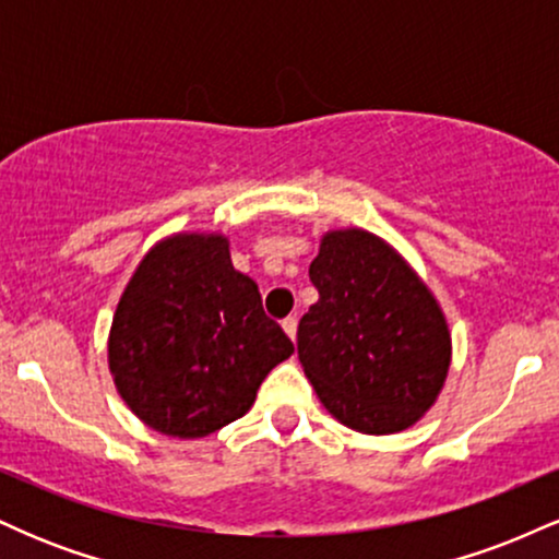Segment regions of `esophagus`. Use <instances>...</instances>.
<instances>
[{
	"label": "esophagus",
	"instance_id": "obj_1",
	"mask_svg": "<svg viewBox=\"0 0 559 559\" xmlns=\"http://www.w3.org/2000/svg\"><path fill=\"white\" fill-rule=\"evenodd\" d=\"M281 325H284V331L288 333V338H292V342H294V338H297V318L288 316V318H284V323H281Z\"/></svg>",
	"mask_w": 559,
	"mask_h": 559
}]
</instances>
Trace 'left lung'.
Wrapping results in <instances>:
<instances>
[{
  "instance_id": "1",
  "label": "left lung",
  "mask_w": 559,
  "mask_h": 559,
  "mask_svg": "<svg viewBox=\"0 0 559 559\" xmlns=\"http://www.w3.org/2000/svg\"><path fill=\"white\" fill-rule=\"evenodd\" d=\"M320 299L299 320L305 376L336 420L396 433L436 402L452 360L439 301L386 241L329 230L310 265Z\"/></svg>"
}]
</instances>
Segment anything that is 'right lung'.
I'll return each instance as SVG.
<instances>
[{
  "mask_svg": "<svg viewBox=\"0 0 559 559\" xmlns=\"http://www.w3.org/2000/svg\"><path fill=\"white\" fill-rule=\"evenodd\" d=\"M294 344L230 262L228 239L176 234L139 262L115 310L110 373L139 420L202 439L241 418Z\"/></svg>",
  "mask_w": 559,
  "mask_h": 559,
  "instance_id": "obj_1",
  "label": "right lung"
}]
</instances>
